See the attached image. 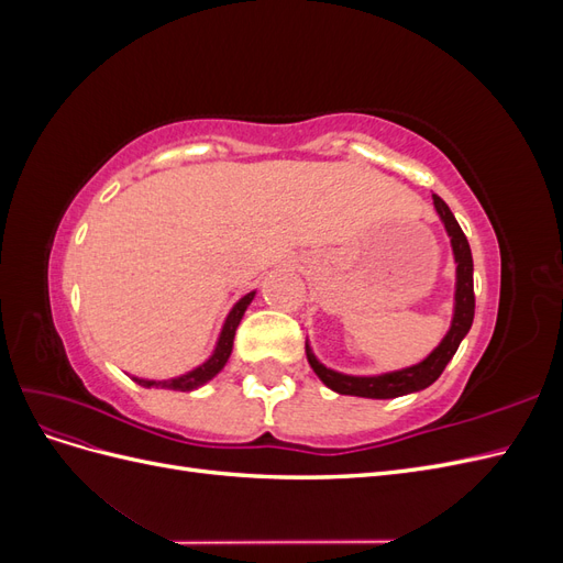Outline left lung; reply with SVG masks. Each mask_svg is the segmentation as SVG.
I'll list each match as a JSON object with an SVG mask.
<instances>
[{"mask_svg": "<svg viewBox=\"0 0 563 563\" xmlns=\"http://www.w3.org/2000/svg\"><path fill=\"white\" fill-rule=\"evenodd\" d=\"M434 199V209L444 223L449 236H451V249H453V258H455V296H453V319H451V329L446 335L441 338V343L424 356L420 364L406 366L399 371H389L380 373V376H347V373H338L333 368L323 366L310 343H305V352H308V362L312 371L319 376V380L331 387L338 395H350V397H366V399H395L411 395V391H420L424 387H430L439 376L441 371L446 368V364L453 360V354L457 345L463 343V338L467 335L472 319H474V279H472V251L467 244V236L460 230L455 216L446 207V201L432 195Z\"/></svg>", "mask_w": 563, "mask_h": 563, "instance_id": "1", "label": "left lung"}]
</instances>
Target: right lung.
I'll return each mask as SVG.
<instances>
[{
  "label": "right lung",
  "mask_w": 563,
  "mask_h": 563,
  "mask_svg": "<svg viewBox=\"0 0 563 563\" xmlns=\"http://www.w3.org/2000/svg\"><path fill=\"white\" fill-rule=\"evenodd\" d=\"M253 298H255V291L246 294L244 298H240V300L234 302V308L225 317L223 329H220L216 350H213V354L209 356L207 362L199 364L192 371L183 373V376H178V378H172V380H145V378H133V380L139 383V385H143V387H162V389H176V391H192V389H197L201 385H207L228 364L230 354H232V345H234L236 327H240V321H242V317H244V312H246V308H249Z\"/></svg>",
  "instance_id": "obj_1"
}]
</instances>
